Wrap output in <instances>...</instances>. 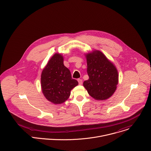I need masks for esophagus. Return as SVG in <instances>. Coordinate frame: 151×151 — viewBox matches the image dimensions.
Returning a JSON list of instances; mask_svg holds the SVG:
<instances>
[{"mask_svg":"<svg viewBox=\"0 0 151 151\" xmlns=\"http://www.w3.org/2000/svg\"><path fill=\"white\" fill-rule=\"evenodd\" d=\"M77 81H78V84H79L80 85H81V84H83V80H82L81 79H80V78H78V79L77 80Z\"/></svg>","mask_w":151,"mask_h":151,"instance_id":"34e87169","label":"esophagus"}]
</instances>
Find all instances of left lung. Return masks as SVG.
Segmentation results:
<instances>
[{"instance_id": "obj_1", "label": "left lung", "mask_w": 151, "mask_h": 151, "mask_svg": "<svg viewBox=\"0 0 151 151\" xmlns=\"http://www.w3.org/2000/svg\"><path fill=\"white\" fill-rule=\"evenodd\" d=\"M88 80L83 83L88 93L96 100H106L114 93L118 73L114 65L99 51L86 55Z\"/></svg>"}]
</instances>
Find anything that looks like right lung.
I'll use <instances>...</instances> for the list:
<instances>
[{
    "label": "right lung",
    "mask_w": 151,
    "mask_h": 151,
    "mask_svg": "<svg viewBox=\"0 0 151 151\" xmlns=\"http://www.w3.org/2000/svg\"><path fill=\"white\" fill-rule=\"evenodd\" d=\"M63 57L54 54L41 74L42 91L47 100L54 104H61L70 96L71 90L78 85L72 78L70 71L64 66Z\"/></svg>",
    "instance_id": "1"
}]
</instances>
